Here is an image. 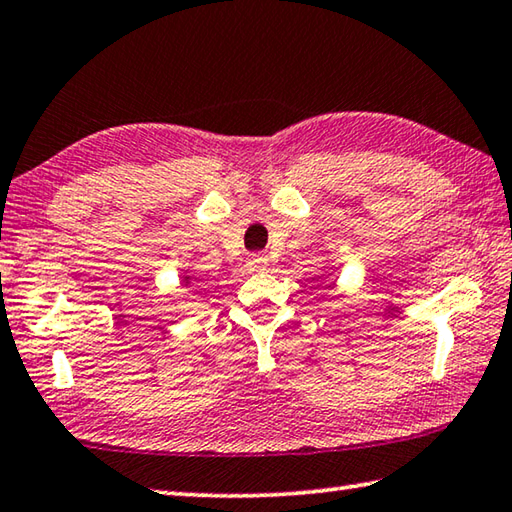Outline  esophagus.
Here are the masks:
<instances>
[{
  "instance_id": "1",
  "label": "esophagus",
  "mask_w": 512,
  "mask_h": 512,
  "mask_svg": "<svg viewBox=\"0 0 512 512\" xmlns=\"http://www.w3.org/2000/svg\"><path fill=\"white\" fill-rule=\"evenodd\" d=\"M246 266L250 268V271H264V268L268 266V257L264 253H253L248 255L246 259Z\"/></svg>"
}]
</instances>
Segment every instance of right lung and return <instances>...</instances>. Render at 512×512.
<instances>
[{"instance_id": "obj_1", "label": "right lung", "mask_w": 512, "mask_h": 512, "mask_svg": "<svg viewBox=\"0 0 512 512\" xmlns=\"http://www.w3.org/2000/svg\"><path fill=\"white\" fill-rule=\"evenodd\" d=\"M185 280H188V277H185Z\"/></svg>"}]
</instances>
